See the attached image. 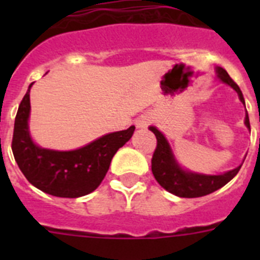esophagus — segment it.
Masks as SVG:
<instances>
[{
    "label": "esophagus",
    "mask_w": 260,
    "mask_h": 260,
    "mask_svg": "<svg viewBox=\"0 0 260 260\" xmlns=\"http://www.w3.org/2000/svg\"><path fill=\"white\" fill-rule=\"evenodd\" d=\"M151 122V118L147 116H142L135 121V125H137L138 128H146L147 126L150 125Z\"/></svg>",
    "instance_id": "34e87169"
}]
</instances>
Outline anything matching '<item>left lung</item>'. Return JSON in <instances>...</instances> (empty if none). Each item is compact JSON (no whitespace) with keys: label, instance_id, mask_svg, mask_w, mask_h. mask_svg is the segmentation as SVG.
Wrapping results in <instances>:
<instances>
[{"label":"left lung","instance_id":"left-lung-1","mask_svg":"<svg viewBox=\"0 0 260 260\" xmlns=\"http://www.w3.org/2000/svg\"><path fill=\"white\" fill-rule=\"evenodd\" d=\"M216 74H217V78L221 80L222 83L231 86L238 93L241 103L245 104V99H243L240 87L229 77L228 73L222 68H216ZM245 125L250 130V121L247 112L246 117H245ZM150 130L155 134L156 139H157V146H156V150L152 156V161H151L153 177L160 183L161 187H164L167 191L172 192L177 197H181V198H198V197L211 194V192L216 191L224 185H226L238 173V171L242 167V164H241L240 167L234 168L232 171L225 172V173L221 174H203L186 171L177 162L173 151H172L171 146L168 143L165 135L160 130H157L155 126H150Z\"/></svg>","mask_w":260,"mask_h":260}]
</instances>
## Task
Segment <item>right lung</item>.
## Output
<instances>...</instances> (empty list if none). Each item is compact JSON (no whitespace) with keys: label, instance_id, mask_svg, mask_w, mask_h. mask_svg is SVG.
<instances>
[{"label":"right lung","instance_id":"right-lung-1","mask_svg":"<svg viewBox=\"0 0 260 260\" xmlns=\"http://www.w3.org/2000/svg\"><path fill=\"white\" fill-rule=\"evenodd\" d=\"M32 84L20 102L14 123L11 150L18 167L31 185L47 194L79 198L92 192L104 180L114 153L130 141L135 126L103 135L78 150L41 148L32 141L28 128Z\"/></svg>","mask_w":260,"mask_h":260}]
</instances>
